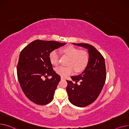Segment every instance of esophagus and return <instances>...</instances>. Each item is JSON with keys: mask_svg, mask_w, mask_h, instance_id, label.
Here are the masks:
<instances>
[{"mask_svg": "<svg viewBox=\"0 0 129 129\" xmlns=\"http://www.w3.org/2000/svg\"><path fill=\"white\" fill-rule=\"evenodd\" d=\"M61 80H63V79H64V78L63 77H62V76H61Z\"/></svg>", "mask_w": 129, "mask_h": 129, "instance_id": "obj_1", "label": "esophagus"}]
</instances>
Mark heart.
I'll return each mask as SVG.
<instances>
[{
	"label": "heart",
	"mask_w": 129,
	"mask_h": 129,
	"mask_svg": "<svg viewBox=\"0 0 129 129\" xmlns=\"http://www.w3.org/2000/svg\"><path fill=\"white\" fill-rule=\"evenodd\" d=\"M62 51L64 54L69 57L70 59L67 63L68 66H59L56 68L57 74L62 77H66L75 71L76 72H80L85 69L89 61V56L86 51L81 50L73 45H69L63 47ZM49 57L52 64H58L59 52L57 49L51 51Z\"/></svg>",
	"instance_id": "heart-1"
}]
</instances>
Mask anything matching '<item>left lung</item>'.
Returning <instances> with one entry per match:
<instances>
[{
    "label": "left lung",
    "mask_w": 129,
    "mask_h": 129,
    "mask_svg": "<svg viewBox=\"0 0 129 129\" xmlns=\"http://www.w3.org/2000/svg\"><path fill=\"white\" fill-rule=\"evenodd\" d=\"M87 49L89 61L85 69L81 74L71 77L67 80L66 88L70 103L74 106L83 107L93 103L100 94L106 79L105 59L101 53L91 45L72 43ZM79 81L80 84L78 85Z\"/></svg>",
    "instance_id": "left-lung-1"
}]
</instances>
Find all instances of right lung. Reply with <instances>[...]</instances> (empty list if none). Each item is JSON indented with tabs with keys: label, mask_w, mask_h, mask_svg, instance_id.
I'll return each instance as SVG.
<instances>
[{
	"label": "right lung",
	"mask_w": 129,
	"mask_h": 129,
	"mask_svg": "<svg viewBox=\"0 0 129 129\" xmlns=\"http://www.w3.org/2000/svg\"><path fill=\"white\" fill-rule=\"evenodd\" d=\"M66 43L37 40L23 49L17 65L20 86L28 99L37 105H44L53 99L60 77L53 70L49 59L51 51ZM48 76H52L50 79ZM45 77L47 79L42 80Z\"/></svg>",
	"instance_id": "1"
}]
</instances>
